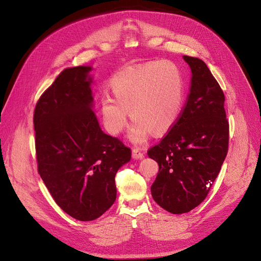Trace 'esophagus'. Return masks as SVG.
<instances>
[{"label":"esophagus","instance_id":"obj_1","mask_svg":"<svg viewBox=\"0 0 261 261\" xmlns=\"http://www.w3.org/2000/svg\"><path fill=\"white\" fill-rule=\"evenodd\" d=\"M132 156L134 160H142L144 159V153L142 152L141 149L135 148L132 150Z\"/></svg>","mask_w":261,"mask_h":261}]
</instances>
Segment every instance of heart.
<instances>
[{
	"instance_id": "1",
	"label": "heart",
	"mask_w": 261,
	"mask_h": 261,
	"mask_svg": "<svg viewBox=\"0 0 261 261\" xmlns=\"http://www.w3.org/2000/svg\"><path fill=\"white\" fill-rule=\"evenodd\" d=\"M114 98L102 95L99 112L106 130L118 135L128 123V111L134 118L129 139L144 144L153 131L168 132L179 119L185 98L181 68L167 60L151 61L125 68L110 79Z\"/></svg>"
}]
</instances>
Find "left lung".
Instances as JSON below:
<instances>
[{"instance_id": "1", "label": "left lung", "mask_w": 261, "mask_h": 261, "mask_svg": "<svg viewBox=\"0 0 261 261\" xmlns=\"http://www.w3.org/2000/svg\"><path fill=\"white\" fill-rule=\"evenodd\" d=\"M183 58L191 70L185 107L165 138L147 152L159 164L152 198L175 215L190 212L206 198L228 148V121L220 86L204 61Z\"/></svg>"}]
</instances>
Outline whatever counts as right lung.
Here are the masks:
<instances>
[{"label":"right lung","instance_id":"1","mask_svg":"<svg viewBox=\"0 0 261 261\" xmlns=\"http://www.w3.org/2000/svg\"><path fill=\"white\" fill-rule=\"evenodd\" d=\"M91 66L63 70L34 113L38 171L60 208L92 221L116 199L115 174L131 150L103 133L96 117Z\"/></svg>","mask_w":261,"mask_h":261}]
</instances>
